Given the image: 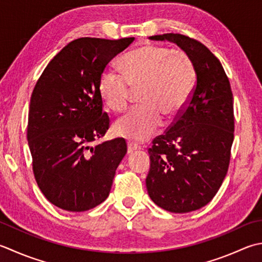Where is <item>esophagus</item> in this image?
<instances>
[{"mask_svg":"<svg viewBox=\"0 0 262 262\" xmlns=\"http://www.w3.org/2000/svg\"><path fill=\"white\" fill-rule=\"evenodd\" d=\"M138 148V145L136 143H133V142H128L127 143V152L128 153H133L134 151H136Z\"/></svg>","mask_w":262,"mask_h":262,"instance_id":"obj_1","label":"esophagus"}]
</instances>
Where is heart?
Segmentation results:
<instances>
[{"instance_id": "b5f03b06", "label": "heart", "mask_w": 262, "mask_h": 262, "mask_svg": "<svg viewBox=\"0 0 262 262\" xmlns=\"http://www.w3.org/2000/svg\"><path fill=\"white\" fill-rule=\"evenodd\" d=\"M125 74L107 68L100 77V94L115 112L125 111L133 92H141L142 106L119 118L115 132L142 142L155 135L162 116L175 119L185 109L195 84V68L189 56L163 45L147 44L122 59Z\"/></svg>"}]
</instances>
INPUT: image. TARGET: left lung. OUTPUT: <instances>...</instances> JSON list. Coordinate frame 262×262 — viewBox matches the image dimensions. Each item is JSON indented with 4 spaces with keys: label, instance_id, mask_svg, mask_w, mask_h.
Wrapping results in <instances>:
<instances>
[{
    "label": "left lung",
    "instance_id": "8db88e82",
    "mask_svg": "<svg viewBox=\"0 0 262 262\" xmlns=\"http://www.w3.org/2000/svg\"><path fill=\"white\" fill-rule=\"evenodd\" d=\"M185 51L196 81L185 109L148 148L146 188L157 206L185 213L208 204L226 176L234 140L233 93L220 61L206 45L182 34L151 36Z\"/></svg>",
    "mask_w": 262,
    "mask_h": 262
}]
</instances>
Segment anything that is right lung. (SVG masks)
Returning a JSON list of instances; mask_svg holds the SVG:
<instances>
[{
  "mask_svg": "<svg viewBox=\"0 0 262 262\" xmlns=\"http://www.w3.org/2000/svg\"><path fill=\"white\" fill-rule=\"evenodd\" d=\"M134 39L77 38L50 61L34 87L27 125L33 172L44 196L60 209L86 211L109 196L127 144L115 138L90 147L110 127L100 77Z\"/></svg>",
  "mask_w": 262,
  "mask_h": 262,
  "instance_id": "1",
  "label": "right lung"
}]
</instances>
